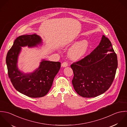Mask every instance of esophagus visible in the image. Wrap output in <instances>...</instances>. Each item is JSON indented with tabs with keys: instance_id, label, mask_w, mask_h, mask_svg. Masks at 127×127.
<instances>
[{
	"instance_id": "esophagus-1",
	"label": "esophagus",
	"mask_w": 127,
	"mask_h": 127,
	"mask_svg": "<svg viewBox=\"0 0 127 127\" xmlns=\"http://www.w3.org/2000/svg\"><path fill=\"white\" fill-rule=\"evenodd\" d=\"M68 63L67 62H64L61 64L62 67H66L68 66Z\"/></svg>"
}]
</instances>
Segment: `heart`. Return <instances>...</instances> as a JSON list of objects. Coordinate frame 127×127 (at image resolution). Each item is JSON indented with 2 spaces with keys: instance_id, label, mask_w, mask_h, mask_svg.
<instances>
[{
  "instance_id": "b5f03b06",
  "label": "heart",
  "mask_w": 127,
  "mask_h": 127,
  "mask_svg": "<svg viewBox=\"0 0 127 127\" xmlns=\"http://www.w3.org/2000/svg\"><path fill=\"white\" fill-rule=\"evenodd\" d=\"M88 47V43L86 40H83L74 45L69 51L70 58L75 60L81 59L86 53Z\"/></svg>"
}]
</instances>
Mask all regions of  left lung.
I'll return each instance as SVG.
<instances>
[{
  "label": "left lung",
  "instance_id": "obj_1",
  "mask_svg": "<svg viewBox=\"0 0 127 127\" xmlns=\"http://www.w3.org/2000/svg\"><path fill=\"white\" fill-rule=\"evenodd\" d=\"M117 67V54L110 40L103 35L99 44L90 54L71 65L75 91L86 98L103 94L111 86Z\"/></svg>",
  "mask_w": 127,
  "mask_h": 127
}]
</instances>
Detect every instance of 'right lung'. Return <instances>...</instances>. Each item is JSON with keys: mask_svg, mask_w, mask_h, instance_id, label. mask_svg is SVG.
<instances>
[{"mask_svg": "<svg viewBox=\"0 0 127 127\" xmlns=\"http://www.w3.org/2000/svg\"><path fill=\"white\" fill-rule=\"evenodd\" d=\"M41 42V38L35 34L19 36L6 58L8 77L13 87L20 93L32 98L44 96L48 93L61 67L59 62L42 60L39 68L32 73L24 74L18 70L17 62L21 47L34 46Z\"/></svg>", "mask_w": 127, "mask_h": 127, "instance_id": "1", "label": "right lung"}]
</instances>
